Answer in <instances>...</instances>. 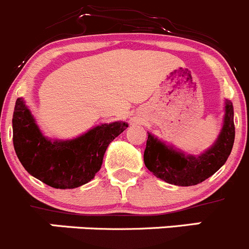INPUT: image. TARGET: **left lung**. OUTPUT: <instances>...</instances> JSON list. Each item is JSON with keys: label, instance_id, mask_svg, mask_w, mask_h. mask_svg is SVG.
Instances as JSON below:
<instances>
[{"label": "left lung", "instance_id": "8db88e82", "mask_svg": "<svg viewBox=\"0 0 249 249\" xmlns=\"http://www.w3.org/2000/svg\"><path fill=\"white\" fill-rule=\"evenodd\" d=\"M225 123L219 139L205 153L199 157L185 156L168 148L164 143L148 134L143 162L150 172L169 184L189 187L204 182L219 171L231 153L234 141L233 107L226 102Z\"/></svg>", "mask_w": 249, "mask_h": 249}]
</instances>
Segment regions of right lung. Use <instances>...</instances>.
<instances>
[{
	"instance_id": "1",
	"label": "right lung",
	"mask_w": 249,
	"mask_h": 249,
	"mask_svg": "<svg viewBox=\"0 0 249 249\" xmlns=\"http://www.w3.org/2000/svg\"><path fill=\"white\" fill-rule=\"evenodd\" d=\"M13 146L25 171L56 189H73L94 178L107 147L127 127L117 122L98 125L73 140L44 138L22 98L13 111Z\"/></svg>"
}]
</instances>
